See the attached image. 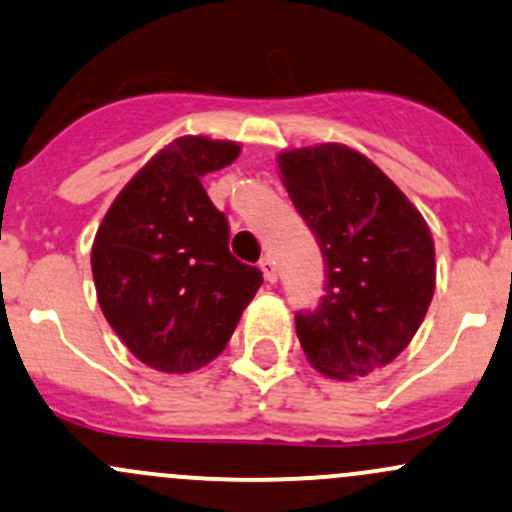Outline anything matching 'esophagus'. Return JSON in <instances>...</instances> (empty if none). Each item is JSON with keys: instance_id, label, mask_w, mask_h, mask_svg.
Masks as SVG:
<instances>
[{"instance_id": "34e87169", "label": "esophagus", "mask_w": 512, "mask_h": 512, "mask_svg": "<svg viewBox=\"0 0 512 512\" xmlns=\"http://www.w3.org/2000/svg\"><path fill=\"white\" fill-rule=\"evenodd\" d=\"M260 270H262V274H265V279L267 282H277V267H274V260L270 255H265L260 260Z\"/></svg>"}]
</instances>
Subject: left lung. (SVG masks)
<instances>
[{
  "label": "left lung",
  "mask_w": 512,
  "mask_h": 512,
  "mask_svg": "<svg viewBox=\"0 0 512 512\" xmlns=\"http://www.w3.org/2000/svg\"><path fill=\"white\" fill-rule=\"evenodd\" d=\"M277 164L326 265L319 309L297 314L306 360L333 380L375 373L410 346L432 304L437 262L427 220L346 144L284 149Z\"/></svg>",
  "instance_id": "left-lung-1"
}]
</instances>
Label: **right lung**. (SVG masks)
Returning <instances> with one entry per match:
<instances>
[{"instance_id": "add662e5", "label": "right lung", "mask_w": 512, "mask_h": 512, "mask_svg": "<svg viewBox=\"0 0 512 512\" xmlns=\"http://www.w3.org/2000/svg\"><path fill=\"white\" fill-rule=\"evenodd\" d=\"M238 142L174 139L117 193L90 252L95 292L122 343L159 373H191L223 353L262 284L228 250V220L201 179Z\"/></svg>"}]
</instances>
